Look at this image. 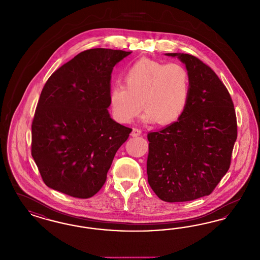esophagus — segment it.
I'll list each match as a JSON object with an SVG mask.
<instances>
[{
  "mask_svg": "<svg viewBox=\"0 0 260 260\" xmlns=\"http://www.w3.org/2000/svg\"><path fill=\"white\" fill-rule=\"evenodd\" d=\"M141 134H142V131L140 128H137V127L133 128V132H132L133 136H139Z\"/></svg>",
  "mask_w": 260,
  "mask_h": 260,
  "instance_id": "1",
  "label": "esophagus"
}]
</instances>
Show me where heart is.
I'll list each match as a JSON object with an SVG mask.
<instances>
[{"label": "heart", "mask_w": 260, "mask_h": 260, "mask_svg": "<svg viewBox=\"0 0 260 260\" xmlns=\"http://www.w3.org/2000/svg\"><path fill=\"white\" fill-rule=\"evenodd\" d=\"M124 80L125 85L110 88L108 96L112 116L119 123L132 122L142 106L146 110L141 120L160 125L176 122L186 110L190 75L181 63L140 59L126 71Z\"/></svg>", "instance_id": "1"}]
</instances>
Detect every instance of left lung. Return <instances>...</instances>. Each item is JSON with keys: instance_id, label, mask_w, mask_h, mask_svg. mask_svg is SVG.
<instances>
[{"instance_id": "left-lung-1", "label": "left lung", "mask_w": 260, "mask_h": 260, "mask_svg": "<svg viewBox=\"0 0 260 260\" xmlns=\"http://www.w3.org/2000/svg\"><path fill=\"white\" fill-rule=\"evenodd\" d=\"M186 64L190 93L177 122L149 133L148 183L167 202L209 196L230 167L237 139V120L226 87L198 58L167 53Z\"/></svg>"}]
</instances>
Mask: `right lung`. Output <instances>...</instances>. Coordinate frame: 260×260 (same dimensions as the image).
Instances as JSON below:
<instances>
[{"mask_svg":"<svg viewBox=\"0 0 260 260\" xmlns=\"http://www.w3.org/2000/svg\"><path fill=\"white\" fill-rule=\"evenodd\" d=\"M131 53L85 50L48 78L31 124V156L47 187L89 198L104 186L133 131L107 110L113 68Z\"/></svg>","mask_w":260,"mask_h":260,"instance_id":"right-lung-1","label":"right lung"}]
</instances>
